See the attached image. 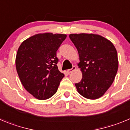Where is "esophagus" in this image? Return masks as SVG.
I'll use <instances>...</instances> for the list:
<instances>
[{"label":"esophagus","mask_w":130,"mask_h":130,"mask_svg":"<svg viewBox=\"0 0 130 130\" xmlns=\"http://www.w3.org/2000/svg\"><path fill=\"white\" fill-rule=\"evenodd\" d=\"M76 70V66H72V68L68 70L67 72H68V73H69V74H70V73H71L72 71H74V70Z\"/></svg>","instance_id":"1"}]
</instances>
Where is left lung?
<instances>
[{
	"label": "left lung",
	"mask_w": 130,
	"mask_h": 130,
	"mask_svg": "<svg viewBox=\"0 0 130 130\" xmlns=\"http://www.w3.org/2000/svg\"><path fill=\"white\" fill-rule=\"evenodd\" d=\"M70 39L79 55L78 64L83 78L75 86L82 96L89 99L102 97L111 86L119 66L115 46L106 38L95 34H70Z\"/></svg>",
	"instance_id": "left-lung-1"
}]
</instances>
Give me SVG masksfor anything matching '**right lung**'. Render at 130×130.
Listing matches in <instances>:
<instances>
[{
	"mask_svg": "<svg viewBox=\"0 0 130 130\" xmlns=\"http://www.w3.org/2000/svg\"><path fill=\"white\" fill-rule=\"evenodd\" d=\"M66 38L64 34L40 33L26 39L18 49L17 71L24 88L36 99L52 97L64 77L57 67V51Z\"/></svg>",
	"mask_w": 130,
	"mask_h": 130,
	"instance_id": "add662e5",
	"label": "right lung"
}]
</instances>
